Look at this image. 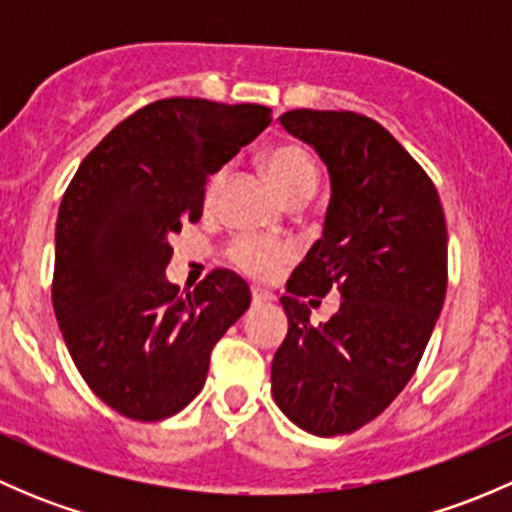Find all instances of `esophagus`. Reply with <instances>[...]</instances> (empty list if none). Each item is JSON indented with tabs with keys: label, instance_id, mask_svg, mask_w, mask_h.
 <instances>
[{
	"label": "esophagus",
	"instance_id": "1",
	"mask_svg": "<svg viewBox=\"0 0 512 512\" xmlns=\"http://www.w3.org/2000/svg\"><path fill=\"white\" fill-rule=\"evenodd\" d=\"M252 302H255V304L275 302V294L267 292V289H262V287H252Z\"/></svg>",
	"mask_w": 512,
	"mask_h": 512
}]
</instances>
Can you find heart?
Segmentation results:
<instances>
[{"label":"heart","instance_id":"heart-1","mask_svg":"<svg viewBox=\"0 0 512 512\" xmlns=\"http://www.w3.org/2000/svg\"><path fill=\"white\" fill-rule=\"evenodd\" d=\"M262 165H265L267 178L272 180L275 190L287 203L297 198H312V193L317 190V163H314L312 153L299 143H277L265 153ZM223 183V173H215L208 180V185H205V205L208 208L218 200ZM227 257L245 275L255 277V280H270L287 265L289 257H292V247L285 242L265 240V237L242 235L227 247Z\"/></svg>","mask_w":512,"mask_h":512}]
</instances>
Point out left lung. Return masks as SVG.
<instances>
[{"instance_id":"left-lung-1","label":"left lung","mask_w":512,"mask_h":512,"mask_svg":"<svg viewBox=\"0 0 512 512\" xmlns=\"http://www.w3.org/2000/svg\"><path fill=\"white\" fill-rule=\"evenodd\" d=\"M280 123L324 160L332 198L280 299L289 329L272 359V396L304 431L342 436L414 376L446 297V218L426 170L371 118L297 108ZM332 288L340 312L314 328L303 297Z\"/></svg>"}]
</instances>
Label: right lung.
Returning a JSON list of instances; mask_svg holds the SVG:
<instances>
[{"mask_svg":"<svg viewBox=\"0 0 512 512\" xmlns=\"http://www.w3.org/2000/svg\"><path fill=\"white\" fill-rule=\"evenodd\" d=\"M272 121L257 103L163 98L118 123L84 158L56 220L54 302L89 389L136 421L200 394L210 352L250 307V287L213 270L193 292L165 280L170 237L203 215L205 183Z\"/></svg>","mask_w":512,"mask_h":512,"instance_id":"obj_1","label":"right lung"}]
</instances>
